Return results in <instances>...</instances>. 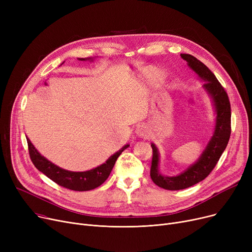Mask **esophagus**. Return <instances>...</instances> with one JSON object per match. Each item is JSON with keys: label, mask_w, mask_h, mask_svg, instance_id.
I'll use <instances>...</instances> for the list:
<instances>
[{"label": "esophagus", "mask_w": 252, "mask_h": 252, "mask_svg": "<svg viewBox=\"0 0 252 252\" xmlns=\"http://www.w3.org/2000/svg\"><path fill=\"white\" fill-rule=\"evenodd\" d=\"M136 134L138 137L140 138H147L149 136V128L147 127V126L145 125H141L137 127Z\"/></svg>", "instance_id": "34e87169"}]
</instances>
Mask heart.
I'll use <instances>...</instances> for the list:
<instances>
[{
	"mask_svg": "<svg viewBox=\"0 0 252 252\" xmlns=\"http://www.w3.org/2000/svg\"><path fill=\"white\" fill-rule=\"evenodd\" d=\"M164 79V74L161 70H158V69H153L151 71L150 74V81L152 84H156V83H160Z\"/></svg>",
	"mask_w": 252,
	"mask_h": 252,
	"instance_id": "heart-1",
	"label": "heart"
}]
</instances>
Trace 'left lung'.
Instances as JSON below:
<instances>
[{
	"instance_id": "obj_1",
	"label": "left lung",
	"mask_w": 252,
	"mask_h": 252,
	"mask_svg": "<svg viewBox=\"0 0 252 252\" xmlns=\"http://www.w3.org/2000/svg\"><path fill=\"white\" fill-rule=\"evenodd\" d=\"M181 57L186 60L189 67L194 70L203 82H205L203 88L213 100L217 117L214 135L199 159L179 176L165 177L159 173V169H158L159 152L155 145L153 143L151 144L153 155L150 177L158 187L173 191L189 188L203 181L217 165L222 152L227 147L231 136V105L227 92L220 84L216 75L200 60L190 54H181Z\"/></svg>"
}]
</instances>
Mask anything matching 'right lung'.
I'll use <instances>...</instances> for the list:
<instances>
[{
    "instance_id": "add662e5",
    "label": "right lung",
    "mask_w": 252,
    "mask_h": 252,
    "mask_svg": "<svg viewBox=\"0 0 252 252\" xmlns=\"http://www.w3.org/2000/svg\"><path fill=\"white\" fill-rule=\"evenodd\" d=\"M88 59L92 60L91 58H79V60ZM26 140H28L31 159L34 166L53 182L58 184L59 186L73 191H89L99 187L109 177L118 156L129 146L128 144L125 145L121 150L110 156L105 163L91 170L70 171L63 169L49 161L47 158L39 154L29 138H26Z\"/></svg>"
}]
</instances>
